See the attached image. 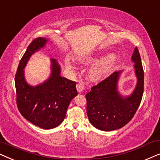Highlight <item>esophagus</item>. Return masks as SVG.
Segmentation results:
<instances>
[{"label":"esophagus","instance_id":"34e87169","mask_svg":"<svg viewBox=\"0 0 160 160\" xmlns=\"http://www.w3.org/2000/svg\"><path fill=\"white\" fill-rule=\"evenodd\" d=\"M76 89H77L78 92H82L85 89L84 83L83 82H78V84H76Z\"/></svg>","mask_w":160,"mask_h":160}]
</instances>
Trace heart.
Instances as JSON below:
<instances>
[{
  "label": "heart",
  "instance_id": "heart-1",
  "mask_svg": "<svg viewBox=\"0 0 160 160\" xmlns=\"http://www.w3.org/2000/svg\"><path fill=\"white\" fill-rule=\"evenodd\" d=\"M114 56L113 54H108L104 57H102L100 58H96V59H92V60H86L83 61L84 63H95V64L98 65H103L105 63H107L112 60ZM108 68H96L94 69L91 71V76L92 77L95 79H100L103 77L106 74L108 73Z\"/></svg>",
  "mask_w": 160,
  "mask_h": 160
}]
</instances>
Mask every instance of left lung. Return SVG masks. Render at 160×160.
I'll return each instance as SVG.
<instances>
[{
  "mask_svg": "<svg viewBox=\"0 0 160 160\" xmlns=\"http://www.w3.org/2000/svg\"><path fill=\"white\" fill-rule=\"evenodd\" d=\"M138 82L132 95L124 98L118 92L121 71L113 73L91 88L86 95L89 122L100 130L111 131L126 125L134 117L143 94L144 72L138 49L132 56Z\"/></svg>",
  "mask_w": 160,
  "mask_h": 160,
  "instance_id": "1",
  "label": "left lung"
}]
</instances>
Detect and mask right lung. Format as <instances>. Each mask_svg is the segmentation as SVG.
<instances>
[{"instance_id": "right-lung-1", "label": "right lung", "mask_w": 160, "mask_h": 160, "mask_svg": "<svg viewBox=\"0 0 160 160\" xmlns=\"http://www.w3.org/2000/svg\"><path fill=\"white\" fill-rule=\"evenodd\" d=\"M47 38H35L22 58L15 75L17 105L23 117L39 128L49 130L62 123L71 100L78 95L76 83L60 76L58 60L51 59L49 78L37 86L26 82L24 68L34 52L44 47Z\"/></svg>"}]
</instances>
